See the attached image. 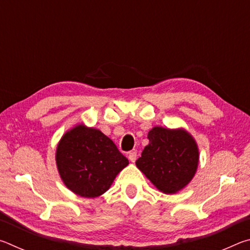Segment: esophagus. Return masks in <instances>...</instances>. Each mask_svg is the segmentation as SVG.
<instances>
[{
  "mask_svg": "<svg viewBox=\"0 0 250 250\" xmlns=\"http://www.w3.org/2000/svg\"><path fill=\"white\" fill-rule=\"evenodd\" d=\"M138 158V153L137 151H131L129 153V160L131 161V162H135V160H137Z\"/></svg>",
  "mask_w": 250,
  "mask_h": 250,
  "instance_id": "1",
  "label": "esophagus"
}]
</instances>
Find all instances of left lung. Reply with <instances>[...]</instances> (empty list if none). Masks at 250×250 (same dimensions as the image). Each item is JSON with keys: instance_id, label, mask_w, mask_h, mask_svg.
<instances>
[{"instance_id": "1", "label": "left lung", "mask_w": 250, "mask_h": 250, "mask_svg": "<svg viewBox=\"0 0 250 250\" xmlns=\"http://www.w3.org/2000/svg\"><path fill=\"white\" fill-rule=\"evenodd\" d=\"M149 145L137 160V167L160 191L173 194L189 183L198 164L194 139L184 130L155 126L147 133Z\"/></svg>"}]
</instances>
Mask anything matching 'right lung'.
Returning <instances> with one entry per match:
<instances>
[{
  "label": "right lung",
  "mask_w": 250,
  "mask_h": 250,
  "mask_svg": "<svg viewBox=\"0 0 250 250\" xmlns=\"http://www.w3.org/2000/svg\"><path fill=\"white\" fill-rule=\"evenodd\" d=\"M56 163L70 191L83 197H96L107 191L129 161L101 131L79 125L59 142Z\"/></svg>",
  "instance_id": "1"
}]
</instances>
